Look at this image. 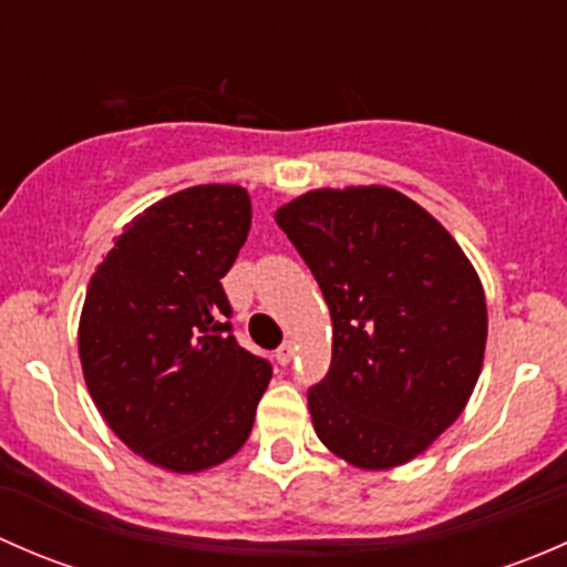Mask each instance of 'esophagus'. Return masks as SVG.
Segmentation results:
<instances>
[{
    "label": "esophagus",
    "instance_id": "esophagus-1",
    "mask_svg": "<svg viewBox=\"0 0 567 567\" xmlns=\"http://www.w3.org/2000/svg\"><path fill=\"white\" fill-rule=\"evenodd\" d=\"M274 357H277L279 364H288L290 359H293V342H282V346L277 348V353H274Z\"/></svg>",
    "mask_w": 567,
    "mask_h": 567
}]
</instances>
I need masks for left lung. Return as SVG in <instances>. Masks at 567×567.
Listing matches in <instances>:
<instances>
[{
  "label": "left lung",
  "mask_w": 567,
  "mask_h": 567,
  "mask_svg": "<svg viewBox=\"0 0 567 567\" xmlns=\"http://www.w3.org/2000/svg\"><path fill=\"white\" fill-rule=\"evenodd\" d=\"M274 219L331 312V368L307 392L318 439L370 472L416 458L483 370L477 271L422 205L386 186L316 188Z\"/></svg>",
  "instance_id": "obj_1"
}]
</instances>
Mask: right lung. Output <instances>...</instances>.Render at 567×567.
Listing matches in <instances>:
<instances>
[{
    "label": "right lung",
    "instance_id": "obj_1",
    "mask_svg": "<svg viewBox=\"0 0 567 567\" xmlns=\"http://www.w3.org/2000/svg\"><path fill=\"white\" fill-rule=\"evenodd\" d=\"M249 225L247 188H183L125 225L87 285L79 359L90 398L153 466H219L251 433L271 364L230 334L221 288Z\"/></svg>",
    "mask_w": 567,
    "mask_h": 567
}]
</instances>
